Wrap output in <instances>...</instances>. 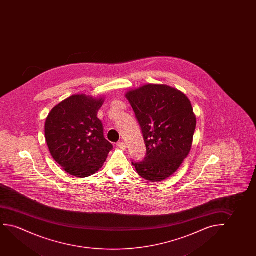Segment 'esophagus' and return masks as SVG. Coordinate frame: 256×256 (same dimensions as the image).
Masks as SVG:
<instances>
[{
  "instance_id": "1",
  "label": "esophagus",
  "mask_w": 256,
  "mask_h": 256,
  "mask_svg": "<svg viewBox=\"0 0 256 256\" xmlns=\"http://www.w3.org/2000/svg\"><path fill=\"white\" fill-rule=\"evenodd\" d=\"M117 146L120 148H122V150H126V144L123 142H117Z\"/></svg>"
}]
</instances>
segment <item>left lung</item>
Instances as JSON below:
<instances>
[{
  "instance_id": "left-lung-1",
  "label": "left lung",
  "mask_w": 256,
  "mask_h": 256,
  "mask_svg": "<svg viewBox=\"0 0 256 256\" xmlns=\"http://www.w3.org/2000/svg\"><path fill=\"white\" fill-rule=\"evenodd\" d=\"M146 144L142 162H132L144 178L158 182L174 174L189 154L196 120L189 98L165 84L126 92Z\"/></svg>"
}]
</instances>
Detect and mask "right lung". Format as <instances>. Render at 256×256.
Returning a JSON list of instances; mask_svg holds the SVG:
<instances>
[{
    "instance_id": "add662e5",
    "label": "right lung",
    "mask_w": 256,
    "mask_h": 256,
    "mask_svg": "<svg viewBox=\"0 0 256 256\" xmlns=\"http://www.w3.org/2000/svg\"><path fill=\"white\" fill-rule=\"evenodd\" d=\"M103 102V98L72 95L53 108L46 119L50 152L70 175L86 178L94 174L112 150L97 117Z\"/></svg>"
}]
</instances>
